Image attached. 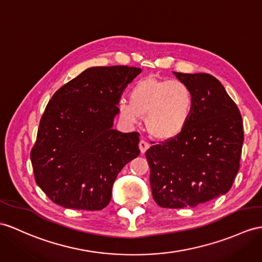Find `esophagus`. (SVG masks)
I'll use <instances>...</instances> for the list:
<instances>
[{
    "instance_id": "34e87169",
    "label": "esophagus",
    "mask_w": 262,
    "mask_h": 262,
    "mask_svg": "<svg viewBox=\"0 0 262 262\" xmlns=\"http://www.w3.org/2000/svg\"><path fill=\"white\" fill-rule=\"evenodd\" d=\"M149 146H150V144L146 141H144V140H141V141L139 142V149H140V151H141V153H144L146 150H148Z\"/></svg>"
}]
</instances>
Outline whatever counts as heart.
I'll use <instances>...</instances> for the list:
<instances>
[{"mask_svg": "<svg viewBox=\"0 0 262 262\" xmlns=\"http://www.w3.org/2000/svg\"><path fill=\"white\" fill-rule=\"evenodd\" d=\"M120 119L137 125L145 116L150 135L160 140L176 138L186 129L194 110V95L181 81L149 76L138 81L130 90V101H118Z\"/></svg>", "mask_w": 262, "mask_h": 262, "instance_id": "obj_1", "label": "heart"}]
</instances>
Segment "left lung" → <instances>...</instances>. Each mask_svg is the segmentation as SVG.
I'll return each mask as SVG.
<instances>
[{
  "instance_id": "left-lung-1",
  "label": "left lung",
  "mask_w": 262,
  "mask_h": 262,
  "mask_svg": "<svg viewBox=\"0 0 262 262\" xmlns=\"http://www.w3.org/2000/svg\"><path fill=\"white\" fill-rule=\"evenodd\" d=\"M172 73L192 90L194 110L179 136L145 152L152 195L162 208L196 207L230 190L244 125L237 104L214 76Z\"/></svg>"
}]
</instances>
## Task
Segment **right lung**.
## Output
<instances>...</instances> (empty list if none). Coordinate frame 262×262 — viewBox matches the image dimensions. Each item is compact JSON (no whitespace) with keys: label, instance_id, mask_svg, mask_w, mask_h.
<instances>
[{"label":"right lung","instance_id":"1","mask_svg":"<svg viewBox=\"0 0 262 262\" xmlns=\"http://www.w3.org/2000/svg\"><path fill=\"white\" fill-rule=\"evenodd\" d=\"M140 68L93 67L57 90L31 151L36 184L56 205L102 210L119 172L140 155L139 133L113 129L118 101Z\"/></svg>","mask_w":262,"mask_h":262}]
</instances>
